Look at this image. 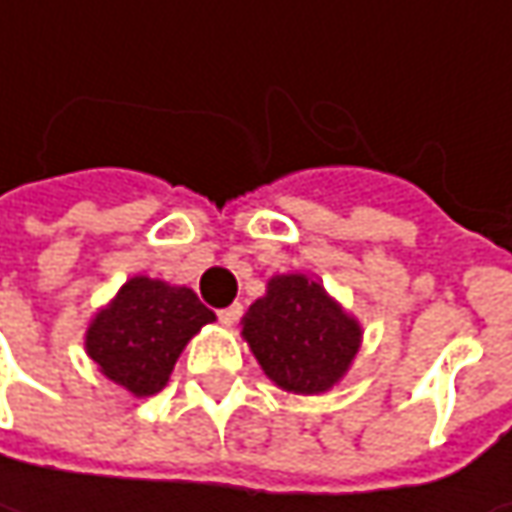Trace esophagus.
<instances>
[{"label": "esophagus", "mask_w": 512, "mask_h": 512, "mask_svg": "<svg viewBox=\"0 0 512 512\" xmlns=\"http://www.w3.org/2000/svg\"><path fill=\"white\" fill-rule=\"evenodd\" d=\"M239 316H242V305H230L219 310V322L227 327L236 325V322H239Z\"/></svg>", "instance_id": "1"}]
</instances>
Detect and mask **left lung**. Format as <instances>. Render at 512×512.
Instances as JSON below:
<instances>
[{"instance_id":"8db88e82","label":"left lung","mask_w":512,"mask_h":512,"mask_svg":"<svg viewBox=\"0 0 512 512\" xmlns=\"http://www.w3.org/2000/svg\"><path fill=\"white\" fill-rule=\"evenodd\" d=\"M364 330L307 273H276L242 316V339L276 387L296 396L333 390L359 356Z\"/></svg>"}]
</instances>
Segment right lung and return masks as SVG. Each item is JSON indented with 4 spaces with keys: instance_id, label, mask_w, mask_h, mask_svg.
I'll use <instances>...</instances> for the list:
<instances>
[{
    "instance_id": "obj_1",
    "label": "right lung",
    "mask_w": 512,
    "mask_h": 512,
    "mask_svg": "<svg viewBox=\"0 0 512 512\" xmlns=\"http://www.w3.org/2000/svg\"><path fill=\"white\" fill-rule=\"evenodd\" d=\"M210 322L216 313L190 287L133 276L90 316L85 353L105 379L145 399L170 382L187 342Z\"/></svg>"
}]
</instances>
